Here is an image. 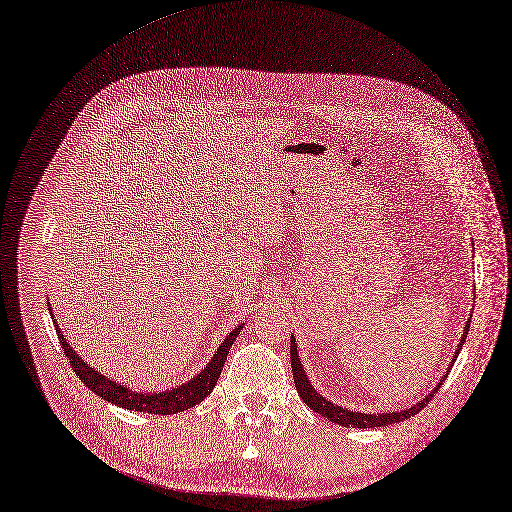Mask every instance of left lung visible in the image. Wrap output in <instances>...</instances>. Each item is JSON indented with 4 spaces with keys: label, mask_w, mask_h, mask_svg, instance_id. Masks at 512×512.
I'll return each mask as SVG.
<instances>
[{
    "label": "left lung",
    "mask_w": 512,
    "mask_h": 512,
    "mask_svg": "<svg viewBox=\"0 0 512 512\" xmlns=\"http://www.w3.org/2000/svg\"><path fill=\"white\" fill-rule=\"evenodd\" d=\"M469 326H471V320H469V324H467V328H465V332H463V338H461V343H459V349L463 347V343H465V338H467V332H469ZM457 355H459V351L455 353V357H453V361H451V365L455 363V359H457ZM290 357H292V373H294V383H296V389H298V393H300V397L304 399V403L310 407V409H314L316 413H320L322 417H326L328 421H332V423H338V425H343V427H357V429H371V427H385V425H393V423H401V421H405V419H409V417H413V415H417L431 399H433V395L439 391V387L443 385V381H445V377H447V373H445V377L439 381V385L423 399V401H419L417 405H413L411 409H405V411H393V413H355V411H349V409H343L340 405H334L332 401H328L326 397H322L312 385H310V381H308V377H306V373H304V369H302V363H300V359H298V349H296V340L292 338L290 340Z\"/></svg>",
    "instance_id": "obj_1"
}]
</instances>
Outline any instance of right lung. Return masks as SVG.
<instances>
[{"instance_id":"obj_1","label":"right lung","mask_w":512,"mask_h":512,"mask_svg":"<svg viewBox=\"0 0 512 512\" xmlns=\"http://www.w3.org/2000/svg\"><path fill=\"white\" fill-rule=\"evenodd\" d=\"M55 328H57V338H59V343L63 347V353L69 359V365L79 375V379L85 383V387H89L93 393L101 395L109 403H115L119 407L131 409V411L171 415V413H180V411H186L188 407L198 405L200 401H204L210 395V391L214 389V385H216V381L222 373V367H224L226 355L230 351V345H232V341L236 340L242 326H238L236 330H232L226 336V340L220 343L214 357L210 359V363L204 367V371L200 375H196L192 381H188L180 387H174L171 391H161V393H137V391H131V389H127L119 383H113L111 379H107L105 375H101L99 371L89 367L75 353V349L61 336L57 322H55Z\"/></svg>"}]
</instances>
